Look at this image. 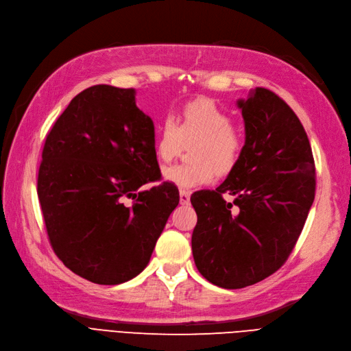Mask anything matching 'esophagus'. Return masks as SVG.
<instances>
[{
	"label": "esophagus",
	"instance_id": "1",
	"mask_svg": "<svg viewBox=\"0 0 351 351\" xmlns=\"http://www.w3.org/2000/svg\"><path fill=\"white\" fill-rule=\"evenodd\" d=\"M189 199H191V194L188 191H184V189H180L179 191V201H180V204L182 206H188L189 204Z\"/></svg>",
	"mask_w": 351,
	"mask_h": 351
}]
</instances>
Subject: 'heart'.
<instances>
[{
	"label": "heart",
	"mask_w": 351,
	"mask_h": 351,
	"mask_svg": "<svg viewBox=\"0 0 351 351\" xmlns=\"http://www.w3.org/2000/svg\"><path fill=\"white\" fill-rule=\"evenodd\" d=\"M195 141L194 163L166 167L163 179L180 189L208 185L214 173L226 175L236 166L243 150V135L232 125V118L208 99L186 104L176 118L166 117L157 131L154 150L163 163L172 162L182 143Z\"/></svg>",
	"instance_id": "obj_1"
}]
</instances>
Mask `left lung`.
<instances>
[{"label": "left lung", "mask_w": 351, "mask_h": 351, "mask_svg": "<svg viewBox=\"0 0 351 351\" xmlns=\"http://www.w3.org/2000/svg\"><path fill=\"white\" fill-rule=\"evenodd\" d=\"M236 105L245 123L239 160L216 189L191 197L198 217L191 241L195 265L223 289H242L276 273L315 198L312 149L295 112L263 87ZM226 191L233 203L222 199Z\"/></svg>", "instance_id": "obj_1"}]
</instances>
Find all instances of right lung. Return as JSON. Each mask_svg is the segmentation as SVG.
I'll return each mask as SVG.
<instances>
[{
    "mask_svg": "<svg viewBox=\"0 0 351 351\" xmlns=\"http://www.w3.org/2000/svg\"><path fill=\"white\" fill-rule=\"evenodd\" d=\"M135 95L106 84L83 90L42 153L38 197L51 245L65 267L96 285L137 277L179 204L172 184L141 189L160 169L153 119Z\"/></svg>",
    "mask_w": 351,
    "mask_h": 351,
    "instance_id": "add662e5",
    "label": "right lung"
}]
</instances>
